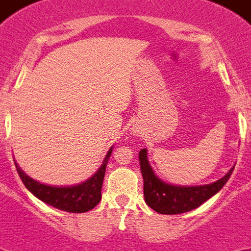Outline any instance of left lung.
I'll list each match as a JSON object with an SVG mask.
<instances>
[{"mask_svg":"<svg viewBox=\"0 0 251 251\" xmlns=\"http://www.w3.org/2000/svg\"><path fill=\"white\" fill-rule=\"evenodd\" d=\"M139 163L143 176L146 202L154 211L165 215L182 214L202 205L210 197L220 191L234 171V168H231L223 178L211 185L179 187L165 183L154 175L147 159V150L145 148L139 151Z\"/></svg>","mask_w":251,"mask_h":251,"instance_id":"left-lung-1","label":"left lung"}]
</instances>
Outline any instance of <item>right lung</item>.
I'll return each instance as SVG.
<instances>
[{"mask_svg":"<svg viewBox=\"0 0 251 251\" xmlns=\"http://www.w3.org/2000/svg\"><path fill=\"white\" fill-rule=\"evenodd\" d=\"M112 150L113 148H110L109 152L106 153L103 165L92 178H89L81 185L73 186V187H51V186L43 185V183L36 182L35 179L28 177L17 166L16 161H15V166H16V170L24 185L37 199H40L48 205L52 206V207L63 210V211L79 214V212L89 211L98 205L99 201H100L101 186H103L106 163H108V159L112 154Z\"/></svg>","mask_w":251,"mask_h":251,"instance_id":"obj_1","label":"right lung"}]
</instances>
